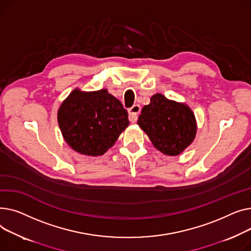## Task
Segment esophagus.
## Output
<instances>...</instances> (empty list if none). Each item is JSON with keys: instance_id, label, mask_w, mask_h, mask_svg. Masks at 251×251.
<instances>
[{"instance_id": "34e87169", "label": "esophagus", "mask_w": 251, "mask_h": 251, "mask_svg": "<svg viewBox=\"0 0 251 251\" xmlns=\"http://www.w3.org/2000/svg\"><path fill=\"white\" fill-rule=\"evenodd\" d=\"M140 111H141V106L137 105V104L128 109V120H129L130 123H136L137 122Z\"/></svg>"}]
</instances>
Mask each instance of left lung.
Listing matches in <instances>:
<instances>
[{"instance_id": "8db88e82", "label": "left lung", "mask_w": 251, "mask_h": 251, "mask_svg": "<svg viewBox=\"0 0 251 251\" xmlns=\"http://www.w3.org/2000/svg\"><path fill=\"white\" fill-rule=\"evenodd\" d=\"M138 125L155 148L168 156L182 153L194 142L198 129L195 113L188 105L160 93L143 107Z\"/></svg>"}]
</instances>
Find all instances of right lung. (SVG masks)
Returning <instances> with one entry per match:
<instances>
[{"label":"right lung","mask_w":251,"mask_h":251,"mask_svg":"<svg viewBox=\"0 0 251 251\" xmlns=\"http://www.w3.org/2000/svg\"><path fill=\"white\" fill-rule=\"evenodd\" d=\"M66 143L82 155L100 156L129 125L122 102L106 89L86 92L76 88L57 110Z\"/></svg>","instance_id":"add662e5"}]
</instances>
